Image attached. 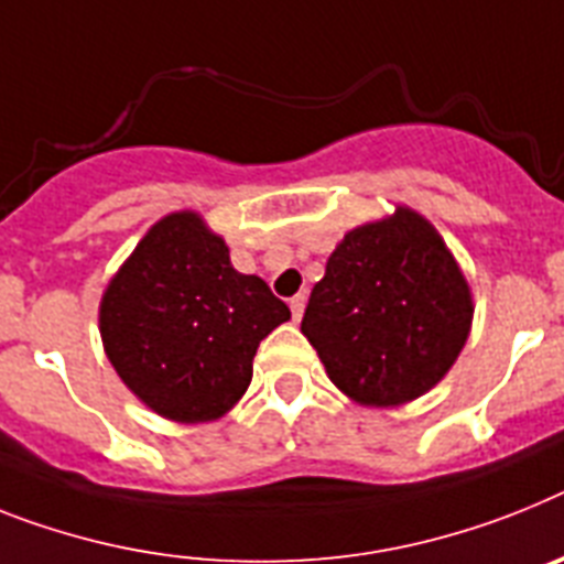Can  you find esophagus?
Wrapping results in <instances>:
<instances>
[{
    "label": "esophagus",
    "instance_id": "1",
    "mask_svg": "<svg viewBox=\"0 0 564 564\" xmlns=\"http://www.w3.org/2000/svg\"><path fill=\"white\" fill-rule=\"evenodd\" d=\"M304 306H306V295H295L290 301V310H292V318L301 321L304 318Z\"/></svg>",
    "mask_w": 564,
    "mask_h": 564
}]
</instances>
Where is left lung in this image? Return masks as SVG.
Masks as SVG:
<instances>
[{"label": "left lung", "mask_w": 564, "mask_h": 564, "mask_svg": "<svg viewBox=\"0 0 564 564\" xmlns=\"http://www.w3.org/2000/svg\"><path fill=\"white\" fill-rule=\"evenodd\" d=\"M470 324L473 295L453 252L427 217L399 206L335 246L301 333L344 395L401 406L447 376Z\"/></svg>", "instance_id": "left-lung-1"}]
</instances>
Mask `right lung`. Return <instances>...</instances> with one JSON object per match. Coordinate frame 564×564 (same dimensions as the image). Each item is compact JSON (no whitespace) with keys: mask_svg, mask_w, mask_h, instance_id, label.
<instances>
[{"mask_svg":"<svg viewBox=\"0 0 564 564\" xmlns=\"http://www.w3.org/2000/svg\"><path fill=\"white\" fill-rule=\"evenodd\" d=\"M283 321L290 306L231 267L226 240L197 212L151 226L99 301L102 347L122 384L180 424L229 413L252 381L258 344Z\"/></svg>","mask_w":564,"mask_h":564,"instance_id":"1","label":"right lung"}]
</instances>
